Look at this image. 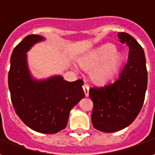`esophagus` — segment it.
<instances>
[{"mask_svg":"<svg viewBox=\"0 0 155 155\" xmlns=\"http://www.w3.org/2000/svg\"><path fill=\"white\" fill-rule=\"evenodd\" d=\"M83 90H84V92H85V96L87 97L89 96V85L86 84L83 85Z\"/></svg>","mask_w":155,"mask_h":155,"instance_id":"34e87169","label":"esophagus"}]
</instances>
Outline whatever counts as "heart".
<instances>
[{"mask_svg": "<svg viewBox=\"0 0 155 155\" xmlns=\"http://www.w3.org/2000/svg\"><path fill=\"white\" fill-rule=\"evenodd\" d=\"M122 62L123 56L117 52V47L107 44L81 58L79 64L84 70H91V79L96 84L104 85L117 74Z\"/></svg>", "mask_w": 155, "mask_h": 155, "instance_id": "1", "label": "heart"}]
</instances>
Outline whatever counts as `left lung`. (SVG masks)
<instances>
[{
    "instance_id": "left-lung-1",
    "label": "left lung",
    "mask_w": 155,
    "mask_h": 155,
    "mask_svg": "<svg viewBox=\"0 0 155 155\" xmlns=\"http://www.w3.org/2000/svg\"><path fill=\"white\" fill-rule=\"evenodd\" d=\"M117 36L129 48L128 61L115 82L89 91L94 104L93 126L104 133L129 126L141 110L147 90L148 72L143 48L128 33L119 32Z\"/></svg>"
}]
</instances>
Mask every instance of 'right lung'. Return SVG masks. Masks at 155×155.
<instances>
[{"instance_id":"obj_1","label":"right lung","mask_w":155,"mask_h":155,"mask_svg":"<svg viewBox=\"0 0 155 155\" xmlns=\"http://www.w3.org/2000/svg\"><path fill=\"white\" fill-rule=\"evenodd\" d=\"M28 35L14 48L8 74L11 99L17 116L32 130L53 134L65 128L70 110L85 96L83 81L70 82L61 75L37 80L30 72L27 53L44 41Z\"/></svg>"}]
</instances>
